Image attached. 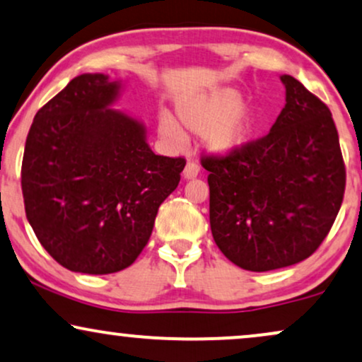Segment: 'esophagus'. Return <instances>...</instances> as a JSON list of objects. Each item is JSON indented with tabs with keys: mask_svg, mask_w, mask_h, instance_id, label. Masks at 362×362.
Listing matches in <instances>:
<instances>
[{
	"mask_svg": "<svg viewBox=\"0 0 362 362\" xmlns=\"http://www.w3.org/2000/svg\"><path fill=\"white\" fill-rule=\"evenodd\" d=\"M199 172H200L199 165H197V163H194V162H189L184 168V178H185V180H192V178H195L197 175H199Z\"/></svg>",
	"mask_w": 362,
	"mask_h": 362,
	"instance_id": "obj_1",
	"label": "esophagus"
}]
</instances>
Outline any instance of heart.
I'll use <instances>...</instances> for the list:
<instances>
[{
	"label": "heart",
	"instance_id": "1",
	"mask_svg": "<svg viewBox=\"0 0 362 362\" xmlns=\"http://www.w3.org/2000/svg\"><path fill=\"white\" fill-rule=\"evenodd\" d=\"M175 117L182 130L204 136L209 152L218 157L244 150L259 123L257 108L244 102L240 91L230 86L180 97L175 103ZM178 126L170 115L160 117V134L165 139H180Z\"/></svg>",
	"mask_w": 362,
	"mask_h": 362
}]
</instances>
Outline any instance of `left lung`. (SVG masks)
<instances>
[{
	"mask_svg": "<svg viewBox=\"0 0 362 362\" xmlns=\"http://www.w3.org/2000/svg\"><path fill=\"white\" fill-rule=\"evenodd\" d=\"M271 132L228 157H207L210 228L222 254L265 272L308 259L339 212L346 187L329 108L291 75Z\"/></svg>",
	"mask_w": 362,
	"mask_h": 362,
	"instance_id": "1",
	"label": "left lung"
}]
</instances>
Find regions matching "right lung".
I'll return each mask as SVG.
<instances>
[{"label": "right lung", "mask_w": 362, "mask_h": 362, "mask_svg": "<svg viewBox=\"0 0 362 362\" xmlns=\"http://www.w3.org/2000/svg\"><path fill=\"white\" fill-rule=\"evenodd\" d=\"M123 80L75 76L35 115L25 145L26 218L45 250L81 274H113L135 262L184 158L155 155L147 127L115 110Z\"/></svg>", "instance_id": "right-lung-1"}]
</instances>
